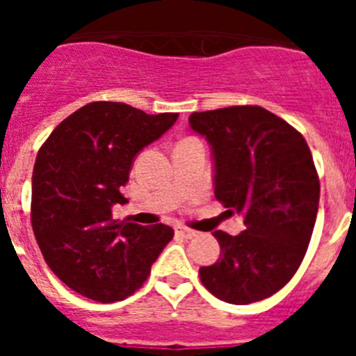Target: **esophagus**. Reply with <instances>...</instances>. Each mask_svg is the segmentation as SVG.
<instances>
[{
  "label": "esophagus",
  "mask_w": 356,
  "mask_h": 356,
  "mask_svg": "<svg viewBox=\"0 0 356 356\" xmlns=\"http://www.w3.org/2000/svg\"><path fill=\"white\" fill-rule=\"evenodd\" d=\"M176 234L181 235L184 238H193V237H196L197 232H194V229H191V228H184V226H178V228H176Z\"/></svg>",
  "instance_id": "1"
}]
</instances>
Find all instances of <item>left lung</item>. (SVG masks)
<instances>
[{
	"instance_id": "8db88e82",
	"label": "left lung",
	"mask_w": 356,
	"mask_h": 356,
	"mask_svg": "<svg viewBox=\"0 0 356 356\" xmlns=\"http://www.w3.org/2000/svg\"><path fill=\"white\" fill-rule=\"evenodd\" d=\"M188 124L212 149L213 194L244 216L246 229L213 237L221 259L200 267L216 298L232 305L266 300L298 271L319 209V178L307 140L262 106L194 112Z\"/></svg>"
}]
</instances>
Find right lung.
<instances>
[{
  "instance_id": "1",
  "label": "right lung",
  "mask_w": 356,
  "mask_h": 356,
  "mask_svg": "<svg viewBox=\"0 0 356 356\" xmlns=\"http://www.w3.org/2000/svg\"><path fill=\"white\" fill-rule=\"evenodd\" d=\"M178 114L151 115L124 103L94 102L51 131L31 176V226L53 273L102 303L134 294L175 232L112 219L124 205L135 156L160 139Z\"/></svg>"
}]
</instances>
